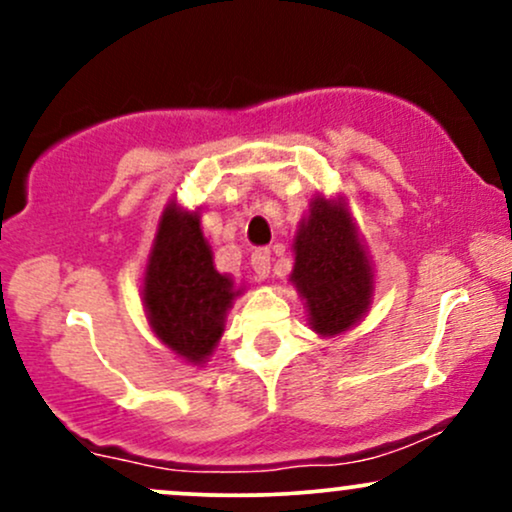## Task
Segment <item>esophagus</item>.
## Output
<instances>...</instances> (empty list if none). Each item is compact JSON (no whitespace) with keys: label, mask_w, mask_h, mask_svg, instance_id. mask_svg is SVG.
<instances>
[{"label":"esophagus","mask_w":512,"mask_h":512,"mask_svg":"<svg viewBox=\"0 0 512 512\" xmlns=\"http://www.w3.org/2000/svg\"><path fill=\"white\" fill-rule=\"evenodd\" d=\"M250 264H252V272L260 276V279H267L269 269H272V252L267 248L255 250L250 257Z\"/></svg>","instance_id":"34e87169"}]
</instances>
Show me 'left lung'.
Wrapping results in <instances>:
<instances>
[{
	"label": "left lung",
	"mask_w": 512,
	"mask_h": 512,
	"mask_svg": "<svg viewBox=\"0 0 512 512\" xmlns=\"http://www.w3.org/2000/svg\"><path fill=\"white\" fill-rule=\"evenodd\" d=\"M291 281L320 337H337L361 322L373 298V267L342 199L315 197L293 238Z\"/></svg>",
	"instance_id": "left-lung-1"
}]
</instances>
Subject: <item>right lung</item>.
<instances>
[{"instance_id": "right-lung-1", "label": "right lung", "mask_w": 512, "mask_h": 512, "mask_svg": "<svg viewBox=\"0 0 512 512\" xmlns=\"http://www.w3.org/2000/svg\"><path fill=\"white\" fill-rule=\"evenodd\" d=\"M144 308L151 330L173 354L202 366L219 344L233 298L231 276L214 269L197 211L170 202L163 209L144 272Z\"/></svg>"}]
</instances>
